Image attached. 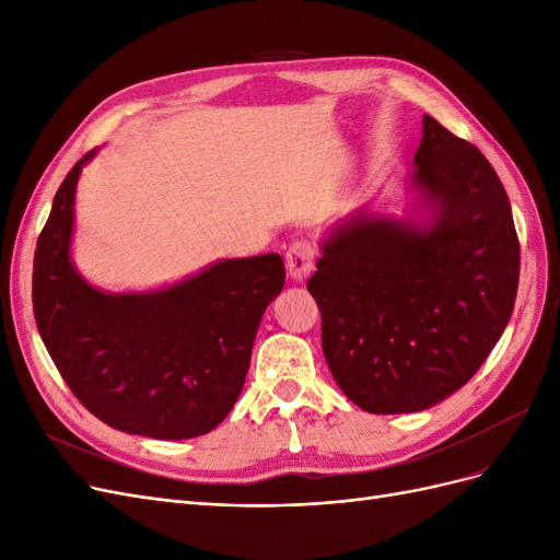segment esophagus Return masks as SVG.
<instances>
[{"label":"esophagus","mask_w":560,"mask_h":560,"mask_svg":"<svg viewBox=\"0 0 560 560\" xmlns=\"http://www.w3.org/2000/svg\"><path fill=\"white\" fill-rule=\"evenodd\" d=\"M287 273L294 280H306L315 266V247L308 241H296L287 249Z\"/></svg>","instance_id":"1"}]
</instances>
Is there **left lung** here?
Wrapping results in <instances>:
<instances>
[{"mask_svg": "<svg viewBox=\"0 0 560 560\" xmlns=\"http://www.w3.org/2000/svg\"><path fill=\"white\" fill-rule=\"evenodd\" d=\"M413 163L430 219H346L308 280L331 376L369 413L422 411L460 389L518 290L521 247L493 165L428 114Z\"/></svg>", "mask_w": 560, "mask_h": 560, "instance_id": "left-lung-1", "label": "left lung"}]
</instances>
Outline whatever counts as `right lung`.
<instances>
[{"label":"right lung","instance_id":"1","mask_svg":"<svg viewBox=\"0 0 560 560\" xmlns=\"http://www.w3.org/2000/svg\"><path fill=\"white\" fill-rule=\"evenodd\" d=\"M89 151L39 233L32 303L42 341L86 409L151 439L208 434L238 401L261 315L284 284L280 254L217 261L144 294H107L70 259L74 194Z\"/></svg>","mask_w":560,"mask_h":560}]
</instances>
